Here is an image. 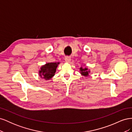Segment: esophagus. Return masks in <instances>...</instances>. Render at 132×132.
Here are the masks:
<instances>
[{
	"label": "esophagus",
	"instance_id": "esophagus-1",
	"mask_svg": "<svg viewBox=\"0 0 132 132\" xmlns=\"http://www.w3.org/2000/svg\"><path fill=\"white\" fill-rule=\"evenodd\" d=\"M65 61L67 63H70L71 61V58L70 57H65Z\"/></svg>",
	"mask_w": 132,
	"mask_h": 132
}]
</instances>
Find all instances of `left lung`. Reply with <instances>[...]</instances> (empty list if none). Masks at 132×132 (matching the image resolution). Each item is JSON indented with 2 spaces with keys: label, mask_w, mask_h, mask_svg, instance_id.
<instances>
[{
  "label": "left lung",
  "mask_w": 132,
  "mask_h": 132,
  "mask_svg": "<svg viewBox=\"0 0 132 132\" xmlns=\"http://www.w3.org/2000/svg\"><path fill=\"white\" fill-rule=\"evenodd\" d=\"M80 70V73L82 75H84V77H87L89 76V73H90V70L88 69V68L86 67L85 68H83L82 66H81L79 68Z\"/></svg>",
  "instance_id": "8db88e82"
}]
</instances>
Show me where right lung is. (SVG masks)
<instances>
[{"mask_svg":"<svg viewBox=\"0 0 132 132\" xmlns=\"http://www.w3.org/2000/svg\"><path fill=\"white\" fill-rule=\"evenodd\" d=\"M60 62H51L42 65L38 71L39 76L46 80L52 79L55 75L57 68Z\"/></svg>","mask_w":132,"mask_h":132,"instance_id":"add662e5","label":"right lung"}]
</instances>
